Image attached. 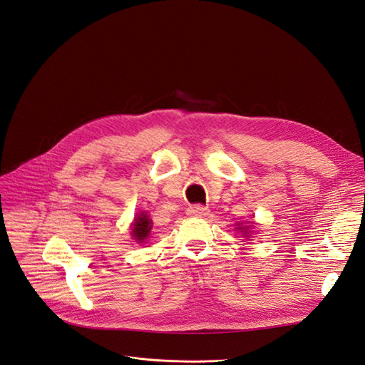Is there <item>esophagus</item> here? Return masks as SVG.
<instances>
[{
	"instance_id": "esophagus-1",
	"label": "esophagus",
	"mask_w": 365,
	"mask_h": 365,
	"mask_svg": "<svg viewBox=\"0 0 365 365\" xmlns=\"http://www.w3.org/2000/svg\"><path fill=\"white\" fill-rule=\"evenodd\" d=\"M187 212H189V215L190 216H196V217H204V216H207L208 215V208L207 207H204V205H192L189 210H187Z\"/></svg>"
}]
</instances>
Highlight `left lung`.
<instances>
[{
	"label": "left lung",
	"mask_w": 365,
	"mask_h": 365,
	"mask_svg": "<svg viewBox=\"0 0 365 365\" xmlns=\"http://www.w3.org/2000/svg\"><path fill=\"white\" fill-rule=\"evenodd\" d=\"M240 230H242V228H240Z\"/></svg>",
	"instance_id": "left-lung-1"
}]
</instances>
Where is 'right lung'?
<instances>
[{
	"mask_svg": "<svg viewBox=\"0 0 365 365\" xmlns=\"http://www.w3.org/2000/svg\"><path fill=\"white\" fill-rule=\"evenodd\" d=\"M150 224H152V220L145 213H141L138 217H135L134 227H132V236L135 237L137 242H143L145 239H148V236L150 233V228H152Z\"/></svg>",
	"mask_w": 365,
	"mask_h": 365,
	"instance_id": "right-lung-1",
	"label": "right lung"
}]
</instances>
